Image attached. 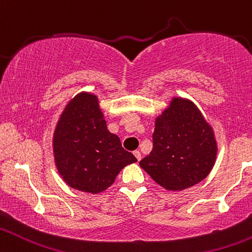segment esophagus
Instances as JSON below:
<instances>
[{
	"label": "esophagus",
	"mask_w": 252,
	"mask_h": 252,
	"mask_svg": "<svg viewBox=\"0 0 252 252\" xmlns=\"http://www.w3.org/2000/svg\"><path fill=\"white\" fill-rule=\"evenodd\" d=\"M133 155L135 156V158H137L138 160H140V158H141V154L139 151H138V150H135V151L133 152Z\"/></svg>",
	"instance_id": "obj_1"
}]
</instances>
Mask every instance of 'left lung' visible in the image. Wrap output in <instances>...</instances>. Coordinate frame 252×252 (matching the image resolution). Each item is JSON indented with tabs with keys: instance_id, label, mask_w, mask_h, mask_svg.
<instances>
[{
	"instance_id": "8db88e82",
	"label": "left lung",
	"mask_w": 252,
	"mask_h": 252,
	"mask_svg": "<svg viewBox=\"0 0 252 252\" xmlns=\"http://www.w3.org/2000/svg\"><path fill=\"white\" fill-rule=\"evenodd\" d=\"M152 143V151L139 165L168 190H183L201 182L216 162L212 127L185 98H172L170 107L156 119Z\"/></svg>"
}]
</instances>
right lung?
<instances>
[{"mask_svg":"<svg viewBox=\"0 0 252 252\" xmlns=\"http://www.w3.org/2000/svg\"><path fill=\"white\" fill-rule=\"evenodd\" d=\"M55 162L70 187L97 194L114 183L117 175L137 162L107 129L97 97L81 93L67 103L53 135Z\"/></svg>","mask_w":252,"mask_h":252,"instance_id":"add662e5","label":"right lung"}]
</instances>
